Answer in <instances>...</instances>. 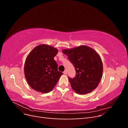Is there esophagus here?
I'll return each instance as SVG.
<instances>
[{
	"label": "esophagus",
	"mask_w": 128,
	"mask_h": 128,
	"mask_svg": "<svg viewBox=\"0 0 128 128\" xmlns=\"http://www.w3.org/2000/svg\"><path fill=\"white\" fill-rule=\"evenodd\" d=\"M64 75H67V70H64Z\"/></svg>",
	"instance_id": "1"
}]
</instances>
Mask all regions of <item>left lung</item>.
Here are the masks:
<instances>
[{"mask_svg":"<svg viewBox=\"0 0 128 128\" xmlns=\"http://www.w3.org/2000/svg\"><path fill=\"white\" fill-rule=\"evenodd\" d=\"M62 52L68 56L76 70L75 77H68L73 90L80 94L94 90L98 86L103 72L102 61L97 52L84 45L63 50Z\"/></svg>","mask_w":128,"mask_h":128,"instance_id":"1","label":"left lung"}]
</instances>
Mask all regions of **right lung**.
I'll list each match as a JSON object with an SVG mask.
<instances>
[{"label":"right lung","mask_w":128,"mask_h":128,"mask_svg":"<svg viewBox=\"0 0 128 128\" xmlns=\"http://www.w3.org/2000/svg\"><path fill=\"white\" fill-rule=\"evenodd\" d=\"M58 50L51 46L41 44L34 48L27 56L24 72L26 80L34 90L48 93L55 87L62 72L58 70L54 60Z\"/></svg>","instance_id":"add662e5"}]
</instances>
